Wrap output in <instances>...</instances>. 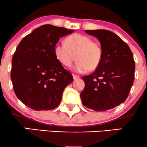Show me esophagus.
Instances as JSON below:
<instances>
[{
  "label": "esophagus",
  "mask_w": 147,
  "mask_h": 147,
  "mask_svg": "<svg viewBox=\"0 0 147 147\" xmlns=\"http://www.w3.org/2000/svg\"><path fill=\"white\" fill-rule=\"evenodd\" d=\"M72 76H73V79H78V78H79V75H75V74H73V75H72Z\"/></svg>",
  "instance_id": "34e87169"
}]
</instances>
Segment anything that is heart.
Returning <instances> with one entry per match:
<instances>
[{"label":"heart","mask_w":147,"mask_h":147,"mask_svg":"<svg viewBox=\"0 0 147 147\" xmlns=\"http://www.w3.org/2000/svg\"><path fill=\"white\" fill-rule=\"evenodd\" d=\"M54 52L57 59L65 67H70L77 59L76 69L80 72L96 70L103 58L101 45L89 36L80 34L67 37L65 44L56 43Z\"/></svg>","instance_id":"b5f03b06"}]
</instances>
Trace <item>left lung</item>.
Wrapping results in <instances>:
<instances>
[{
    "instance_id": "obj_1",
    "label": "left lung",
    "mask_w": 147,
    "mask_h": 147,
    "mask_svg": "<svg viewBox=\"0 0 147 147\" xmlns=\"http://www.w3.org/2000/svg\"><path fill=\"white\" fill-rule=\"evenodd\" d=\"M97 37L103 58L95 72L82 77V104L95 111L113 109L128 97L134 80L135 61L131 49L117 34L106 30H85Z\"/></svg>"
}]
</instances>
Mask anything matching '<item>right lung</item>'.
Instances as JSON below:
<instances>
[{
    "label": "right lung",
    "instance_id": "right-lung-1",
    "mask_svg": "<svg viewBox=\"0 0 147 147\" xmlns=\"http://www.w3.org/2000/svg\"><path fill=\"white\" fill-rule=\"evenodd\" d=\"M73 30L43 25L22 39L11 61V79L16 95L35 111L52 110L60 104L72 75L55 57L61 37Z\"/></svg>",
    "mask_w": 147,
    "mask_h": 147
}]
</instances>
